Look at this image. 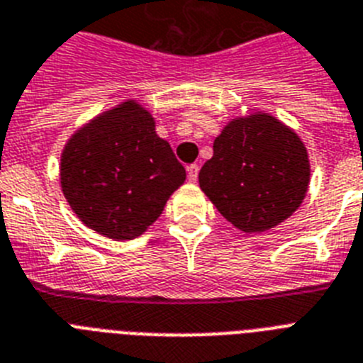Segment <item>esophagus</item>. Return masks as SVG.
I'll list each match as a JSON object with an SVG mask.
<instances>
[{"mask_svg":"<svg viewBox=\"0 0 363 363\" xmlns=\"http://www.w3.org/2000/svg\"><path fill=\"white\" fill-rule=\"evenodd\" d=\"M197 175H199V166H197V164H191V166H188V181L196 182Z\"/></svg>","mask_w":363,"mask_h":363,"instance_id":"esophagus-1","label":"esophagus"}]
</instances>
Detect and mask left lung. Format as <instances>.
<instances>
[{
  "mask_svg": "<svg viewBox=\"0 0 363 363\" xmlns=\"http://www.w3.org/2000/svg\"><path fill=\"white\" fill-rule=\"evenodd\" d=\"M212 149L199 188L240 231L276 228L304 201L311 175L308 149L278 117L264 111L235 117Z\"/></svg>",
  "mask_w": 363,
  "mask_h": 363,
  "instance_id": "8db88e82",
  "label": "left lung"
}]
</instances>
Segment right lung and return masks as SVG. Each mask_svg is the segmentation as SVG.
I'll return each instance as SVG.
<instances>
[{"label":"right lung","instance_id":"obj_1","mask_svg":"<svg viewBox=\"0 0 363 363\" xmlns=\"http://www.w3.org/2000/svg\"><path fill=\"white\" fill-rule=\"evenodd\" d=\"M59 179L79 222L102 237L132 240L158 220L186 169L156 134L151 111L128 99L70 135Z\"/></svg>","mask_w":363,"mask_h":363}]
</instances>
